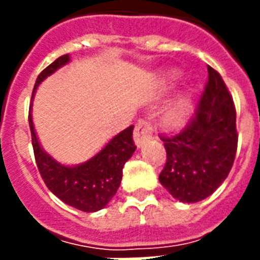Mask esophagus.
Masks as SVG:
<instances>
[{
	"label": "esophagus",
	"mask_w": 260,
	"mask_h": 260,
	"mask_svg": "<svg viewBox=\"0 0 260 260\" xmlns=\"http://www.w3.org/2000/svg\"><path fill=\"white\" fill-rule=\"evenodd\" d=\"M150 139H152V128L150 126V124L147 121H140L135 128L134 132V140L135 144L138 148L144 144L146 142H148Z\"/></svg>",
	"instance_id": "obj_1"
}]
</instances>
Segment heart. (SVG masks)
Returning a JSON list of instances; mask_svg holds the SVG:
<instances>
[{
  "label": "heart",
  "mask_w": 260,
  "mask_h": 260,
  "mask_svg": "<svg viewBox=\"0 0 260 260\" xmlns=\"http://www.w3.org/2000/svg\"><path fill=\"white\" fill-rule=\"evenodd\" d=\"M186 106H187V98L186 95H181L173 105L169 108L166 113V122L169 125H179L186 114Z\"/></svg>",
  "instance_id": "heart-1"
}]
</instances>
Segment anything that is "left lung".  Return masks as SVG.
<instances>
[{
    "instance_id": "8db88e82",
    "label": "left lung",
    "mask_w": 260,
    "mask_h": 260,
    "mask_svg": "<svg viewBox=\"0 0 260 260\" xmlns=\"http://www.w3.org/2000/svg\"><path fill=\"white\" fill-rule=\"evenodd\" d=\"M208 83L194 117L179 134L162 138L167 152L159 182L181 202L205 200L225 181L238 148L234 101L217 71L208 66Z\"/></svg>"
}]
</instances>
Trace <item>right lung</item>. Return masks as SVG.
Returning <instances> with one entry per match:
<instances>
[{"instance_id": "add662e5", "label": "right lung", "mask_w": 260, "mask_h": 260, "mask_svg": "<svg viewBox=\"0 0 260 260\" xmlns=\"http://www.w3.org/2000/svg\"><path fill=\"white\" fill-rule=\"evenodd\" d=\"M70 62V55H63L39 74L34 87L32 101L43 81ZM32 101L29 106L32 146L38 169L47 187L64 204L82 212H97L105 208L120 187L122 167L136 150L132 139L134 125L113 136L86 162L71 166L63 165L52 158L39 142L32 118Z\"/></svg>"}]
</instances>
